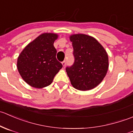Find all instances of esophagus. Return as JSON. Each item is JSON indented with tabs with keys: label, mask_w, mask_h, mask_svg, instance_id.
I'll use <instances>...</instances> for the list:
<instances>
[{
	"label": "esophagus",
	"mask_w": 133,
	"mask_h": 133,
	"mask_svg": "<svg viewBox=\"0 0 133 133\" xmlns=\"http://www.w3.org/2000/svg\"><path fill=\"white\" fill-rule=\"evenodd\" d=\"M62 64L63 66L65 67V64H66V61H65V60H64V61H63L62 62Z\"/></svg>",
	"instance_id": "obj_1"
}]
</instances>
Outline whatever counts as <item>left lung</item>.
<instances>
[{
    "label": "left lung",
    "mask_w": 133,
    "mask_h": 133,
    "mask_svg": "<svg viewBox=\"0 0 133 133\" xmlns=\"http://www.w3.org/2000/svg\"><path fill=\"white\" fill-rule=\"evenodd\" d=\"M75 61L65 71L72 85L78 90L88 91L97 86L108 70L106 51L95 38L84 34L70 37Z\"/></svg>",
    "instance_id": "1"
}]
</instances>
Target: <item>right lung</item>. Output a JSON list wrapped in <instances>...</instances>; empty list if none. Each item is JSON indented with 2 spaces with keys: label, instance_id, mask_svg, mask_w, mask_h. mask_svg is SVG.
<instances>
[{
  "label": "right lung",
  "instance_id": "right-lung-1",
  "mask_svg": "<svg viewBox=\"0 0 133 133\" xmlns=\"http://www.w3.org/2000/svg\"><path fill=\"white\" fill-rule=\"evenodd\" d=\"M58 37L54 33H43L23 49L17 60V69L27 84L36 88L50 85L62 68L56 58L53 45Z\"/></svg>",
  "mask_w": 133,
  "mask_h": 133
}]
</instances>
